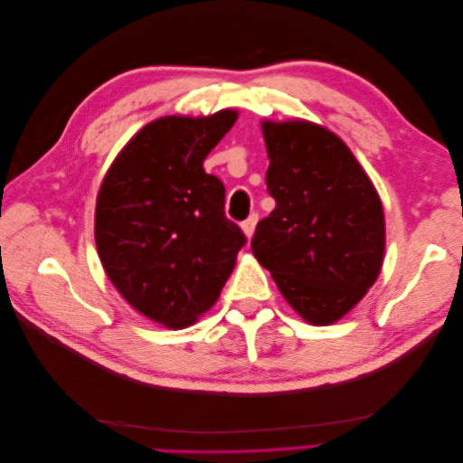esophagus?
<instances>
[{"label":"esophagus","mask_w":463,"mask_h":463,"mask_svg":"<svg viewBox=\"0 0 463 463\" xmlns=\"http://www.w3.org/2000/svg\"><path fill=\"white\" fill-rule=\"evenodd\" d=\"M257 222H259V214H250L243 223H241V228H243V232H245V235L249 237H253V233H255V228H257Z\"/></svg>","instance_id":"1"}]
</instances>
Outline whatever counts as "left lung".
Listing matches in <instances>:
<instances>
[{"label": "left lung", "instance_id": "8db88e82", "mask_svg": "<svg viewBox=\"0 0 463 463\" xmlns=\"http://www.w3.org/2000/svg\"><path fill=\"white\" fill-rule=\"evenodd\" d=\"M276 208L250 249L307 322L340 320L374 284L384 213L369 175L340 137L309 121H262Z\"/></svg>", "mask_w": 463, "mask_h": 463}]
</instances>
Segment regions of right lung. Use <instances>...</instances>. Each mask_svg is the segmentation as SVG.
<instances>
[{"label": "right lung", "instance_id": "right-lung-1", "mask_svg": "<svg viewBox=\"0 0 463 463\" xmlns=\"http://www.w3.org/2000/svg\"><path fill=\"white\" fill-rule=\"evenodd\" d=\"M235 119V109H222L145 125L98 193L94 235L108 278L167 328L193 325L216 303L247 243L223 213V184L203 167Z\"/></svg>", "mask_w": 463, "mask_h": 463}]
</instances>
